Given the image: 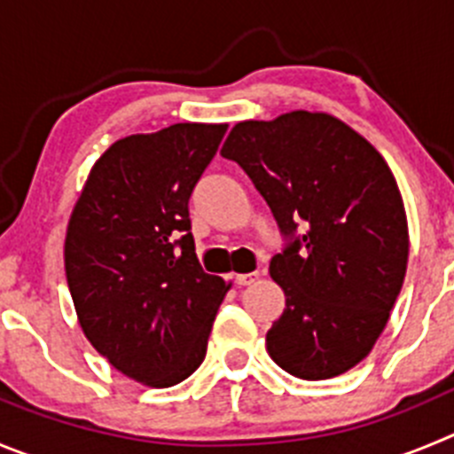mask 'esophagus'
<instances>
[{"label": "esophagus", "mask_w": 454, "mask_h": 454, "mask_svg": "<svg viewBox=\"0 0 454 454\" xmlns=\"http://www.w3.org/2000/svg\"><path fill=\"white\" fill-rule=\"evenodd\" d=\"M257 279H260V270H253V273H241V275H235V285L248 286V285H255Z\"/></svg>", "instance_id": "1"}]
</instances>
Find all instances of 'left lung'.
I'll list each match as a JSON object with an SVG mask.
<instances>
[{
	"instance_id": "1",
	"label": "left lung",
	"mask_w": 454,
	"mask_h": 454,
	"mask_svg": "<svg viewBox=\"0 0 454 454\" xmlns=\"http://www.w3.org/2000/svg\"><path fill=\"white\" fill-rule=\"evenodd\" d=\"M222 156L247 172L289 241L269 266L286 298L266 333L270 358L304 380L345 374L379 340L408 269L392 169L349 125L302 109L237 122Z\"/></svg>"
}]
</instances>
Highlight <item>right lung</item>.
Here are the masks:
<instances>
[{"instance_id":"1","label":"right lung","mask_w":454,"mask_h":454,"mask_svg":"<svg viewBox=\"0 0 454 454\" xmlns=\"http://www.w3.org/2000/svg\"><path fill=\"white\" fill-rule=\"evenodd\" d=\"M228 125L176 122L114 143L71 213L65 270L80 327L118 372L150 387L206 358L231 289L199 266L188 201Z\"/></svg>"}]
</instances>
